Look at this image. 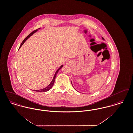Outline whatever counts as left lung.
<instances>
[{
    "label": "left lung",
    "instance_id": "8db88e82",
    "mask_svg": "<svg viewBox=\"0 0 133 133\" xmlns=\"http://www.w3.org/2000/svg\"><path fill=\"white\" fill-rule=\"evenodd\" d=\"M102 39H103V40H105V39H104V38H103V37H102ZM71 84H72V86H73V84H72V81H71ZM74 88L75 89V88H74ZM75 90H76V89H75ZM76 91H77V90H76Z\"/></svg>",
    "mask_w": 133,
    "mask_h": 133
}]
</instances>
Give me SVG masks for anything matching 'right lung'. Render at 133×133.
<instances>
[{
	"label": "right lung",
	"instance_id": "obj_1",
	"mask_svg": "<svg viewBox=\"0 0 133 133\" xmlns=\"http://www.w3.org/2000/svg\"><path fill=\"white\" fill-rule=\"evenodd\" d=\"M41 28H38V29H36V30H34V31H33L32 32V33H31L29 35H28L26 37L24 40H23V41H22V42L21 43V44L20 45V47H19V49L21 48V47L23 45V44L24 43V42H25L28 39V38H29L31 36H32L34 33H35V32H36L38 31V29H40ZM63 66V65H62L58 69H57V71H56V72H55V74H54V77H53V79H52V81L46 87H45L44 88L41 89H40V90H33V91H36V92H47V91H49V90H50L52 88V87H53V85H54V82H55V78H56V75H57V73H58V72H59V71L62 68V67Z\"/></svg>",
	"mask_w": 133,
	"mask_h": 133
}]
</instances>
